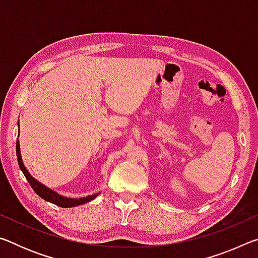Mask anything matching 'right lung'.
<instances>
[{
	"label": "right lung",
	"mask_w": 258,
	"mask_h": 258,
	"mask_svg": "<svg viewBox=\"0 0 258 258\" xmlns=\"http://www.w3.org/2000/svg\"><path fill=\"white\" fill-rule=\"evenodd\" d=\"M18 126H19V121H18ZM16 152H17V158H18L19 167L21 169V172L24 173L25 177L27 178V181L29 182L30 186L33 187V190L36 192V194L40 196L41 198L46 200V202H50V203L54 204L59 207L68 208V207H75V206H78V205H83V204L89 203V202H91V200H93L95 197H97V196H99L100 192H99V194H94L92 196H87V197L74 199V198L63 197V196L56 194L55 191L49 189V187L45 186L44 184H42L41 182H38L36 178H34L32 175H30L27 169H26L25 165L23 163V158H21V155H20L19 140H17V143H16Z\"/></svg>",
	"instance_id": "obj_1"
}]
</instances>
